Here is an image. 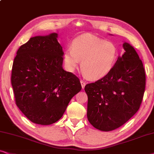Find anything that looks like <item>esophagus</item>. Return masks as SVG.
Wrapping results in <instances>:
<instances>
[{"label": "esophagus", "mask_w": 154, "mask_h": 154, "mask_svg": "<svg viewBox=\"0 0 154 154\" xmlns=\"http://www.w3.org/2000/svg\"><path fill=\"white\" fill-rule=\"evenodd\" d=\"M80 82H81V85H82V89H84V88H85V85H86V82H85V81H83L82 79H81Z\"/></svg>", "instance_id": "1"}]
</instances>
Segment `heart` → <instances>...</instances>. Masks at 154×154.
<instances>
[{"instance_id": "1", "label": "heart", "mask_w": 154, "mask_h": 154, "mask_svg": "<svg viewBox=\"0 0 154 154\" xmlns=\"http://www.w3.org/2000/svg\"><path fill=\"white\" fill-rule=\"evenodd\" d=\"M117 47L90 33L84 34L74 40L72 48L66 49L64 61L67 69L74 71L81 62V69L87 78L100 79L107 75L115 65Z\"/></svg>"}]
</instances>
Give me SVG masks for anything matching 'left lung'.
<instances>
[{
	"instance_id": "8db88e82",
	"label": "left lung",
	"mask_w": 154,
	"mask_h": 154,
	"mask_svg": "<svg viewBox=\"0 0 154 154\" xmlns=\"http://www.w3.org/2000/svg\"><path fill=\"white\" fill-rule=\"evenodd\" d=\"M112 71L94 82L86 85L87 119L96 129L109 131L128 122L139 109L146 86L142 61L129 43Z\"/></svg>"
}]
</instances>
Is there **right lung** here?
Masks as SVG:
<instances>
[{
    "label": "right lung",
    "instance_id": "add662e5",
    "mask_svg": "<svg viewBox=\"0 0 154 154\" xmlns=\"http://www.w3.org/2000/svg\"><path fill=\"white\" fill-rule=\"evenodd\" d=\"M57 34L31 38L13 61L11 84L15 104L29 120L50 125L63 116L80 81L63 68V47Z\"/></svg>",
    "mask_w": 154,
    "mask_h": 154
}]
</instances>
